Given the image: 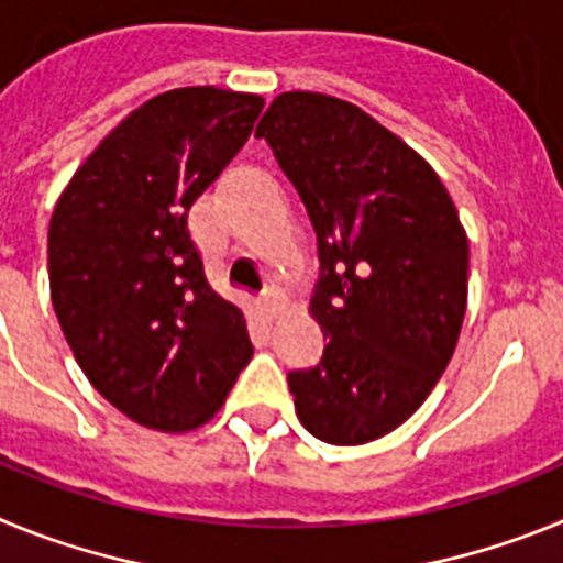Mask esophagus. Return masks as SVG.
<instances>
[{"label":"esophagus","instance_id":"esophagus-1","mask_svg":"<svg viewBox=\"0 0 563 563\" xmlns=\"http://www.w3.org/2000/svg\"><path fill=\"white\" fill-rule=\"evenodd\" d=\"M258 310H262V316H265L267 321H273V318L282 312V301H278L276 292H267V296L258 301Z\"/></svg>","mask_w":563,"mask_h":563}]
</instances>
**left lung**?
Listing matches in <instances>:
<instances>
[{"instance_id":"left-lung-1","label":"left lung","mask_w":563,"mask_h":563,"mask_svg":"<svg viewBox=\"0 0 563 563\" xmlns=\"http://www.w3.org/2000/svg\"><path fill=\"white\" fill-rule=\"evenodd\" d=\"M318 236L312 318L327 338L287 375L296 415L332 445L386 437L449 366L467 307V236L434 168L361 107L282 92L256 126Z\"/></svg>"}]
</instances>
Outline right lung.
Instances as JSON below:
<instances>
[{"label": "right lung", "instance_id": "1", "mask_svg": "<svg viewBox=\"0 0 563 563\" xmlns=\"http://www.w3.org/2000/svg\"><path fill=\"white\" fill-rule=\"evenodd\" d=\"M265 98L183 87L123 118L49 220V298L87 380L146 429L211 420L253 355L208 285L188 211L251 137Z\"/></svg>", "mask_w": 563, "mask_h": 563}]
</instances>
